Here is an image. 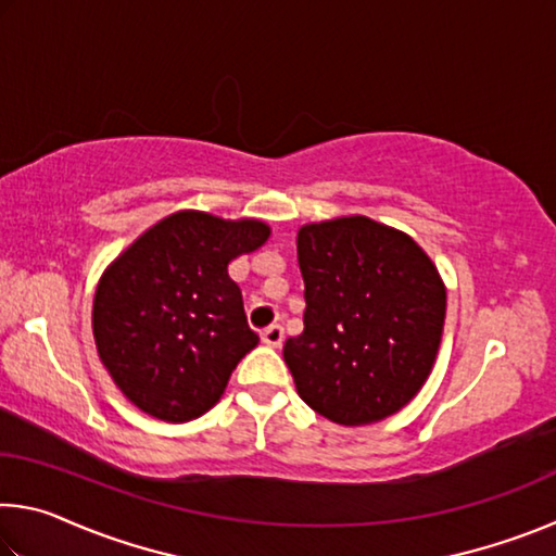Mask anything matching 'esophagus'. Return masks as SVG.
I'll return each mask as SVG.
<instances>
[{"label":"esophagus","instance_id":"34e87169","mask_svg":"<svg viewBox=\"0 0 556 556\" xmlns=\"http://www.w3.org/2000/svg\"><path fill=\"white\" fill-rule=\"evenodd\" d=\"M262 343L269 345V348H279L281 345V338H285V331H281L279 324H271L267 328H262Z\"/></svg>","mask_w":556,"mask_h":556}]
</instances>
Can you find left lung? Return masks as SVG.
Returning a JSON list of instances; mask_svg holds the SVG:
<instances>
[{
	"mask_svg": "<svg viewBox=\"0 0 556 556\" xmlns=\"http://www.w3.org/2000/svg\"><path fill=\"white\" fill-rule=\"evenodd\" d=\"M304 331L285 343L299 397L361 427L400 412L434 368L446 289L427 252L365 215L304 225Z\"/></svg>",
	"mask_w": 556,
	"mask_h": 556,
	"instance_id": "obj_1",
	"label": "left lung"
}]
</instances>
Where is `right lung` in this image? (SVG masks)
Here are the masks:
<instances>
[{
    "label": "right lung",
    "instance_id": "right-lung-1",
    "mask_svg": "<svg viewBox=\"0 0 556 556\" xmlns=\"http://www.w3.org/2000/svg\"><path fill=\"white\" fill-rule=\"evenodd\" d=\"M267 238L260 220L181 211L105 269L92 301V336L131 404L156 419L191 421L220 400L235 365L260 343L228 265Z\"/></svg>",
    "mask_w": 556,
    "mask_h": 556
}]
</instances>
